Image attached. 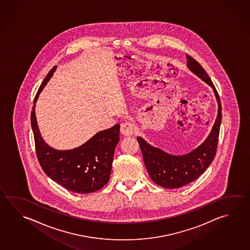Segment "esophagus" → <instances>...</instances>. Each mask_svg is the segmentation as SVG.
Returning a JSON list of instances; mask_svg holds the SVG:
<instances>
[{
	"instance_id": "obj_1",
	"label": "esophagus",
	"mask_w": 250,
	"mask_h": 250,
	"mask_svg": "<svg viewBox=\"0 0 250 250\" xmlns=\"http://www.w3.org/2000/svg\"><path fill=\"white\" fill-rule=\"evenodd\" d=\"M135 125L130 122H127V123H124L121 125V132L123 134V136H130L135 133Z\"/></svg>"
}]
</instances>
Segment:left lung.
<instances>
[{
  "label": "left lung",
  "mask_w": 250,
  "mask_h": 250,
  "mask_svg": "<svg viewBox=\"0 0 250 250\" xmlns=\"http://www.w3.org/2000/svg\"><path fill=\"white\" fill-rule=\"evenodd\" d=\"M186 56L188 68L212 88L218 101V116L206 140L195 150L185 155L169 154L159 148L150 146L145 139L137 136V141L141 148L145 165L150 177L156 184L166 188H182L205 173L216 155L222 120L220 99L213 83L198 62L189 55Z\"/></svg>",
  "instance_id": "obj_1"
}]
</instances>
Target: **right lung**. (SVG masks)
<instances>
[{
    "mask_svg": "<svg viewBox=\"0 0 250 250\" xmlns=\"http://www.w3.org/2000/svg\"><path fill=\"white\" fill-rule=\"evenodd\" d=\"M56 68L57 66L53 67L41 83L31 114L37 158L43 171L54 182L75 193L89 194L99 190L108 182L114 150L120 140V125L97 133L86 143L72 150H55L48 146L38 127L35 104Z\"/></svg>",
    "mask_w": 250,
    "mask_h": 250,
    "instance_id": "add662e5",
    "label": "right lung"
}]
</instances>
